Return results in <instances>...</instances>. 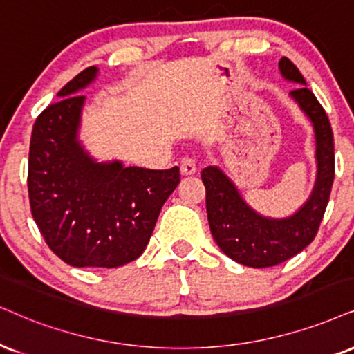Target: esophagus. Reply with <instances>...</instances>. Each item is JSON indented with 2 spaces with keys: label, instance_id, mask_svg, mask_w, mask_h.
<instances>
[{
  "label": "esophagus",
  "instance_id": "1",
  "mask_svg": "<svg viewBox=\"0 0 354 354\" xmlns=\"http://www.w3.org/2000/svg\"><path fill=\"white\" fill-rule=\"evenodd\" d=\"M196 162L192 158H183L181 162V173L185 174V176H189V174H194L196 173Z\"/></svg>",
  "mask_w": 354,
  "mask_h": 354
}]
</instances>
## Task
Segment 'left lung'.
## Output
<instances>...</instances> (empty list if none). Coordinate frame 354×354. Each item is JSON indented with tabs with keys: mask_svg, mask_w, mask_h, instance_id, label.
Returning a JSON list of instances; mask_svg holds the SVG:
<instances>
[{
	"mask_svg": "<svg viewBox=\"0 0 354 354\" xmlns=\"http://www.w3.org/2000/svg\"><path fill=\"white\" fill-rule=\"evenodd\" d=\"M279 71L299 86L289 93L310 120L315 137L317 178L308 199L292 216L266 217L250 205L235 183L218 167L203 169L210 234L227 257L250 268L276 266L312 243L324 218L335 178L333 132L330 120L297 66L283 57Z\"/></svg>",
	"mask_w": 354,
	"mask_h": 354,
	"instance_id": "obj_1",
	"label": "left lung"
}]
</instances>
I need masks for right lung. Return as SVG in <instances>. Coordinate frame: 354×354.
<instances>
[{
  "label": "right lung",
  "mask_w": 354,
  "mask_h": 354,
  "mask_svg": "<svg viewBox=\"0 0 354 354\" xmlns=\"http://www.w3.org/2000/svg\"><path fill=\"white\" fill-rule=\"evenodd\" d=\"M97 77L89 66L58 91L35 120L29 147L30 212L48 248L75 268H118L144 253L156 218L180 185V168L97 162L80 140V95Z\"/></svg>",
  "instance_id": "obj_1"
}]
</instances>
